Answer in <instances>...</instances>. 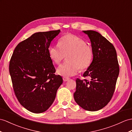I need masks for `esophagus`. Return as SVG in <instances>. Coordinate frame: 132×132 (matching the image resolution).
<instances>
[{
  "label": "esophagus",
  "instance_id": "obj_1",
  "mask_svg": "<svg viewBox=\"0 0 132 132\" xmlns=\"http://www.w3.org/2000/svg\"><path fill=\"white\" fill-rule=\"evenodd\" d=\"M63 81H64V82H67V81H69V80L70 79L68 77H64L63 78Z\"/></svg>",
  "mask_w": 132,
  "mask_h": 132
}]
</instances>
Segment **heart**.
Returning <instances> with one entry per match:
<instances>
[{"label": "heart", "mask_w": 132, "mask_h": 132, "mask_svg": "<svg viewBox=\"0 0 132 132\" xmlns=\"http://www.w3.org/2000/svg\"><path fill=\"white\" fill-rule=\"evenodd\" d=\"M48 53L56 64H59L67 56L68 62L59 66L56 70L58 75L65 77L76 75L79 69H87L93 59L92 47L82 38L70 34L61 37L59 45L50 46Z\"/></svg>", "instance_id": "1"}]
</instances>
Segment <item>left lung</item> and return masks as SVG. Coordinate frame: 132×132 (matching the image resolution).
<instances>
[{"instance_id": "obj_1", "label": "left lung", "mask_w": 132, "mask_h": 132, "mask_svg": "<svg viewBox=\"0 0 132 132\" xmlns=\"http://www.w3.org/2000/svg\"><path fill=\"white\" fill-rule=\"evenodd\" d=\"M87 35L93 50V60L83 74L91 81L76 79L74 98L86 110H100L110 101L119 73L117 51L106 38L92 30L83 31Z\"/></svg>"}]
</instances>
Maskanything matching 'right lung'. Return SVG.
I'll list each match as a JSON object with an SVG mask.
<instances>
[{
	"instance_id": "obj_1",
	"label": "right lung",
	"mask_w": 132,
	"mask_h": 132,
	"mask_svg": "<svg viewBox=\"0 0 132 132\" xmlns=\"http://www.w3.org/2000/svg\"><path fill=\"white\" fill-rule=\"evenodd\" d=\"M60 30L35 33L15 47L9 63V73L18 100L34 113L46 111L63 83L48 53L51 42Z\"/></svg>"
}]
</instances>
